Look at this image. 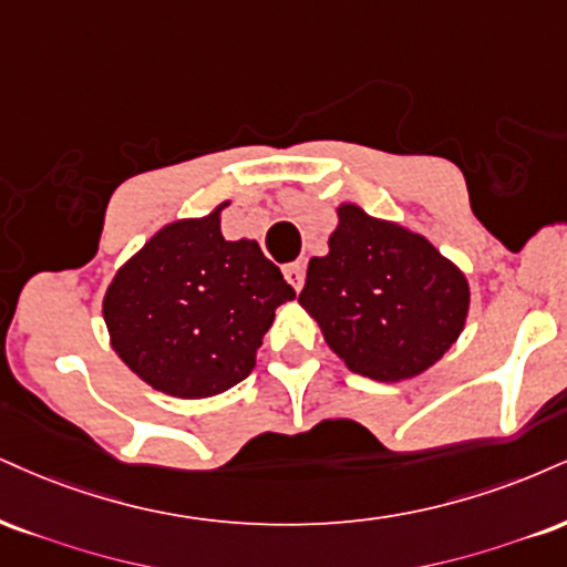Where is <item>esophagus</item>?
Listing matches in <instances>:
<instances>
[{"instance_id": "34e87169", "label": "esophagus", "mask_w": 567, "mask_h": 567, "mask_svg": "<svg viewBox=\"0 0 567 567\" xmlns=\"http://www.w3.org/2000/svg\"><path fill=\"white\" fill-rule=\"evenodd\" d=\"M282 275L292 285V290H301L303 288L306 271H303V264L301 261H292L288 266H282Z\"/></svg>"}]
</instances>
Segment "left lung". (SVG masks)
<instances>
[{
  "label": "left lung",
  "mask_w": 567,
  "mask_h": 567,
  "mask_svg": "<svg viewBox=\"0 0 567 567\" xmlns=\"http://www.w3.org/2000/svg\"><path fill=\"white\" fill-rule=\"evenodd\" d=\"M327 254L313 256L298 303L332 353L361 378H417L456 343L470 282L452 258L404 224L340 203Z\"/></svg>",
  "instance_id": "left-lung-1"
}]
</instances>
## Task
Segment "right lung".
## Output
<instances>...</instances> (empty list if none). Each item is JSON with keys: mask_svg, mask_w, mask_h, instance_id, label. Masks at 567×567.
Returning <instances> with one entry per match:
<instances>
[{"mask_svg": "<svg viewBox=\"0 0 567 567\" xmlns=\"http://www.w3.org/2000/svg\"><path fill=\"white\" fill-rule=\"evenodd\" d=\"M227 206L163 224L102 298L118 359L176 399H210L248 378L277 306L296 298L256 240H224Z\"/></svg>", "mask_w": 567, "mask_h": 567, "instance_id": "1", "label": "right lung"}]
</instances>
